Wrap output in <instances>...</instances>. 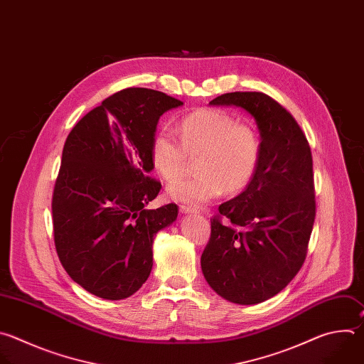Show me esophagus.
Returning a JSON list of instances; mask_svg holds the SVG:
<instances>
[{"label": "esophagus", "mask_w": 364, "mask_h": 364, "mask_svg": "<svg viewBox=\"0 0 364 364\" xmlns=\"http://www.w3.org/2000/svg\"><path fill=\"white\" fill-rule=\"evenodd\" d=\"M179 210H181L182 213H193V212H196L195 208L188 206V205H181V206H179Z\"/></svg>", "instance_id": "34e87169"}]
</instances>
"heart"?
<instances>
[{
    "label": "heart",
    "instance_id": "b5f03b06",
    "mask_svg": "<svg viewBox=\"0 0 364 364\" xmlns=\"http://www.w3.org/2000/svg\"><path fill=\"white\" fill-rule=\"evenodd\" d=\"M179 139L161 129L151 144V162L168 182L181 178L196 161L195 178L168 188V195L183 203L200 206L227 191L237 193L252 181L261 159V139L250 123L237 122L220 109L200 107L179 120Z\"/></svg>",
    "mask_w": 364,
    "mask_h": 364
}]
</instances>
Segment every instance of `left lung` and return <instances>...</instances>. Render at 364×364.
<instances>
[{
  "label": "left lung",
  "mask_w": 364,
  "mask_h": 364,
  "mask_svg": "<svg viewBox=\"0 0 364 364\" xmlns=\"http://www.w3.org/2000/svg\"><path fill=\"white\" fill-rule=\"evenodd\" d=\"M209 105L254 116L261 159L245 191L210 218L200 267L223 299L258 304L284 289L306 261L316 218L311 149L293 114L265 93H225Z\"/></svg>",
  "instance_id": "obj_1"
}]
</instances>
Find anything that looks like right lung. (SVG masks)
<instances>
[{
  "label": "right lung",
  "mask_w": 364,
  "mask_h": 364,
  "mask_svg": "<svg viewBox=\"0 0 364 364\" xmlns=\"http://www.w3.org/2000/svg\"><path fill=\"white\" fill-rule=\"evenodd\" d=\"M183 105L129 87L102 102L68 133L51 210L58 259L73 281L105 300H123L148 279L154 237L176 203L146 209L162 185L149 176L159 117Z\"/></svg>",
  "instance_id": "1"
}]
</instances>
